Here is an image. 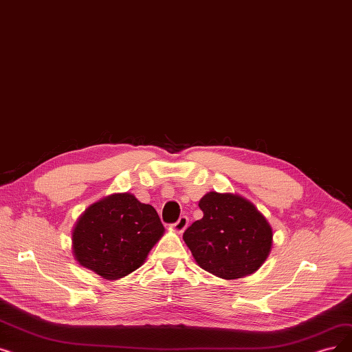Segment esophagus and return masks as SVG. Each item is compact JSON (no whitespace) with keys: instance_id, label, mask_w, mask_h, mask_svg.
<instances>
[{"instance_id":"esophagus-1","label":"esophagus","mask_w":352,"mask_h":352,"mask_svg":"<svg viewBox=\"0 0 352 352\" xmlns=\"http://www.w3.org/2000/svg\"><path fill=\"white\" fill-rule=\"evenodd\" d=\"M188 217L187 216H181L179 219H178V221L173 226V228H174V232L175 233H182L186 230V228L188 227Z\"/></svg>"}]
</instances>
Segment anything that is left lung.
I'll use <instances>...</instances> for the list:
<instances>
[{"instance_id":"obj_1","label":"left lung","mask_w":352,"mask_h":352,"mask_svg":"<svg viewBox=\"0 0 352 352\" xmlns=\"http://www.w3.org/2000/svg\"><path fill=\"white\" fill-rule=\"evenodd\" d=\"M198 207L203 219L182 236L198 266L226 280L261 269L272 252L273 228L252 201L233 192L210 191Z\"/></svg>"}]
</instances>
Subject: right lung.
<instances>
[{
    "label": "right lung",
    "mask_w": 352,
    "mask_h": 352,
    "mask_svg": "<svg viewBox=\"0 0 352 352\" xmlns=\"http://www.w3.org/2000/svg\"><path fill=\"white\" fill-rule=\"evenodd\" d=\"M164 232L154 207L116 192L83 211L72 232V253L80 266L118 280L144 265Z\"/></svg>",
    "instance_id": "add662e5"
}]
</instances>
